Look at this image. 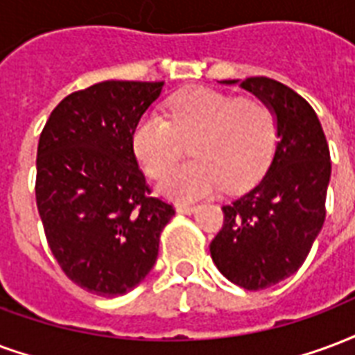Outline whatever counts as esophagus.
Returning <instances> with one entry per match:
<instances>
[{
    "instance_id": "esophagus-1",
    "label": "esophagus",
    "mask_w": 355,
    "mask_h": 355,
    "mask_svg": "<svg viewBox=\"0 0 355 355\" xmlns=\"http://www.w3.org/2000/svg\"><path fill=\"white\" fill-rule=\"evenodd\" d=\"M193 211H196V205L177 203V212H180V214H190V212Z\"/></svg>"
}]
</instances>
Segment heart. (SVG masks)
<instances>
[{
  "label": "heart",
  "mask_w": 355,
  "mask_h": 355,
  "mask_svg": "<svg viewBox=\"0 0 355 355\" xmlns=\"http://www.w3.org/2000/svg\"><path fill=\"white\" fill-rule=\"evenodd\" d=\"M277 141V116L256 96L188 88L167 101L165 118L150 112L133 130L135 156L152 178H162L190 143L188 164L159 182L171 199L193 201L224 184L248 186L261 175Z\"/></svg>",
  "instance_id": "obj_1"
}]
</instances>
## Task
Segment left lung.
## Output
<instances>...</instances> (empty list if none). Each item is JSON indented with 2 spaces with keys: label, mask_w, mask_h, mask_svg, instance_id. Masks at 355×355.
<instances>
[{
  "label": "left lung",
  "mask_w": 355,
  "mask_h": 355,
  "mask_svg": "<svg viewBox=\"0 0 355 355\" xmlns=\"http://www.w3.org/2000/svg\"><path fill=\"white\" fill-rule=\"evenodd\" d=\"M241 86L277 114L278 143L258 184L222 205L211 256L227 280L256 291L293 275L309 256L325 220L331 156L316 112L297 92L269 77Z\"/></svg>",
  "instance_id": "1"
}]
</instances>
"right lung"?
<instances>
[{
  "label": "right lung",
  "mask_w": 355,
  "mask_h": 355,
  "mask_svg": "<svg viewBox=\"0 0 355 355\" xmlns=\"http://www.w3.org/2000/svg\"><path fill=\"white\" fill-rule=\"evenodd\" d=\"M164 83L105 80L64 97L37 146L35 201L65 277L116 297L156 263L175 207L154 198L133 152V130Z\"/></svg>",
  "instance_id": "add662e5"
}]
</instances>
